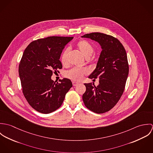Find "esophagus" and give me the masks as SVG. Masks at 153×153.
<instances>
[{
	"label": "esophagus",
	"instance_id": "esophagus-1",
	"mask_svg": "<svg viewBox=\"0 0 153 153\" xmlns=\"http://www.w3.org/2000/svg\"><path fill=\"white\" fill-rule=\"evenodd\" d=\"M79 84L78 83V82H75V81H72V85H73V86H76V85H78Z\"/></svg>",
	"mask_w": 153,
	"mask_h": 153
}]
</instances>
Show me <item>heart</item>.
I'll return each instance as SVG.
<instances>
[{"mask_svg":"<svg viewBox=\"0 0 153 153\" xmlns=\"http://www.w3.org/2000/svg\"><path fill=\"white\" fill-rule=\"evenodd\" d=\"M76 46L87 58L91 57L94 52V46L89 42L85 39L79 40L76 44ZM69 51V49L66 48L62 53L61 56V61L63 65H67L68 64ZM87 73L88 70L85 68L75 67L66 72L65 76L66 77L73 81H79L82 79L84 76Z\"/></svg>","mask_w":153,"mask_h":153,"instance_id":"1","label":"heart"}]
</instances>
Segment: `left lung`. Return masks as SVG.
I'll use <instances>...</instances> for the list:
<instances>
[{"label":"left lung","mask_w":153,"mask_h":153,"mask_svg":"<svg viewBox=\"0 0 153 153\" xmlns=\"http://www.w3.org/2000/svg\"><path fill=\"white\" fill-rule=\"evenodd\" d=\"M82 37L98 42L102 49L95 69L88 77L98 78L99 85L84 84L86 91L82 95L88 109L102 114L112 109L124 92L129 72L127 53L120 41L111 35L93 32Z\"/></svg>","instance_id":"8db88e82"}]
</instances>
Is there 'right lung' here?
I'll use <instances>...</instances> for the list:
<instances>
[{
	"label": "right lung",
	"instance_id": "1",
	"mask_svg": "<svg viewBox=\"0 0 153 153\" xmlns=\"http://www.w3.org/2000/svg\"><path fill=\"white\" fill-rule=\"evenodd\" d=\"M73 38L39 39L29 44L24 51L19 65L22 92L29 104L41 113L49 114L58 109L72 87L70 79L64 78L56 83L51 76L62 68L61 54Z\"/></svg>",
	"mask_w": 153,
	"mask_h": 153
}]
</instances>
